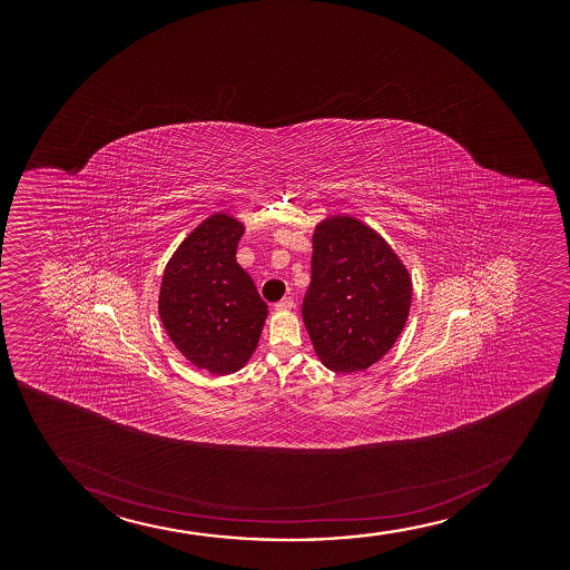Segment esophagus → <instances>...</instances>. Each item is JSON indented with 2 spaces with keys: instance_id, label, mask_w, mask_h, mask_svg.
<instances>
[{
  "instance_id": "esophagus-1",
  "label": "esophagus",
  "mask_w": 570,
  "mask_h": 570,
  "mask_svg": "<svg viewBox=\"0 0 570 570\" xmlns=\"http://www.w3.org/2000/svg\"><path fill=\"white\" fill-rule=\"evenodd\" d=\"M295 308V301L293 296H285L279 302H275V309H293Z\"/></svg>"
}]
</instances>
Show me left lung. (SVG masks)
<instances>
[{"label":"left lung","mask_w":570,"mask_h":570,"mask_svg":"<svg viewBox=\"0 0 570 570\" xmlns=\"http://www.w3.org/2000/svg\"><path fill=\"white\" fill-rule=\"evenodd\" d=\"M413 287L379 234L350 216L315 228L302 320L323 365L354 373L386 354L405 327Z\"/></svg>","instance_id":"8db88e82"}]
</instances>
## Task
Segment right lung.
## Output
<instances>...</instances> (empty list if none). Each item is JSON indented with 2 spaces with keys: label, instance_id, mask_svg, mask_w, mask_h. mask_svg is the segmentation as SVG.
I'll list each match as a JSON object with an SVG mask.
<instances>
[{
  "label": "right lung",
  "instance_id": "add662e5",
  "mask_svg": "<svg viewBox=\"0 0 570 570\" xmlns=\"http://www.w3.org/2000/svg\"><path fill=\"white\" fill-rule=\"evenodd\" d=\"M243 226L228 215L199 224L165 268L159 317L184 357L213 374L239 371L255 352L268 304L237 264Z\"/></svg>",
  "mask_w": 570,
  "mask_h": 570
}]
</instances>
